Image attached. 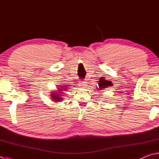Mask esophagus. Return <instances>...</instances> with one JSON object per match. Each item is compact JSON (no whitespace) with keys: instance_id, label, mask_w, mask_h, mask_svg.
<instances>
[{"instance_id":"esophagus-1","label":"esophagus","mask_w":159,"mask_h":159,"mask_svg":"<svg viewBox=\"0 0 159 159\" xmlns=\"http://www.w3.org/2000/svg\"><path fill=\"white\" fill-rule=\"evenodd\" d=\"M80 86L82 88H85L86 86H87V82H81V83H80Z\"/></svg>"}]
</instances>
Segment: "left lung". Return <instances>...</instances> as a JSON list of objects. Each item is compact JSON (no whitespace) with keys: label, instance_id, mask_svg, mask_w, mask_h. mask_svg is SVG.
<instances>
[{"label":"left lung","instance_id":"left-lung-1","mask_svg":"<svg viewBox=\"0 0 159 159\" xmlns=\"http://www.w3.org/2000/svg\"><path fill=\"white\" fill-rule=\"evenodd\" d=\"M112 82L111 81H109L107 80L104 79V77H100V79L98 81V91H100V90H103L104 89L109 87V86H112Z\"/></svg>","mask_w":159,"mask_h":159}]
</instances>
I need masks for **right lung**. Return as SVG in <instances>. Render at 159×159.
<instances>
[{
    "mask_svg": "<svg viewBox=\"0 0 159 159\" xmlns=\"http://www.w3.org/2000/svg\"><path fill=\"white\" fill-rule=\"evenodd\" d=\"M67 86L66 85H61L57 86V88H58L57 90H56V91H52L51 93H50V96L51 97L50 98L52 99L53 102H61L63 98H62V94L64 93V91H66L67 90Z\"/></svg>",
    "mask_w": 159,
    "mask_h": 159,
    "instance_id": "obj_1",
    "label": "right lung"
}]
</instances>
